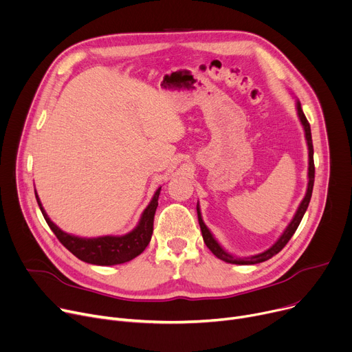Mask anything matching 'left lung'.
<instances>
[{"instance_id": "left-lung-1", "label": "left lung", "mask_w": 352, "mask_h": 352, "mask_svg": "<svg viewBox=\"0 0 352 352\" xmlns=\"http://www.w3.org/2000/svg\"><path fill=\"white\" fill-rule=\"evenodd\" d=\"M296 111H297V117H299V121L303 126L305 131V138H306V144H307V149H309V168H307V188H306V195L303 197V200L300 201L299 207H297L293 219L290 220V223L287 224V227L283 230V232L280 234V236L274 242L272 247H269L267 250H265L263 252L255 254V255H248V256H238L235 254H231L230 251H227L219 239L214 236V234L210 231V228L206 226V223L203 221V215H201V210H200V204L197 201V217H199V224L201 228V234H203V239L206 242L207 248L217 256L221 261L227 262V263H235V265H255V263H261L265 262L267 259L272 258L274 255H276L278 252H280L283 250V247L287 244L289 239L293 236L294 231L299 227L303 215L309 207L310 199H311V193H313V184H314V160H313V142H311V131H310V124L306 120V116L302 110L300 101L296 100Z\"/></svg>"}]
</instances>
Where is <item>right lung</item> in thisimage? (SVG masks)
Instances as JSON below:
<instances>
[{
    "label": "right lung",
    "instance_id": "obj_1",
    "mask_svg": "<svg viewBox=\"0 0 352 352\" xmlns=\"http://www.w3.org/2000/svg\"><path fill=\"white\" fill-rule=\"evenodd\" d=\"M160 188L162 187L156 188L152 200L149 201L146 208L142 211L140 221L137 226H135L133 230H131L124 235H102V236H94V238L78 236L60 230L49 219V215L45 211L36 190H35V196L47 226L53 232H55V235L58 236V239L62 242V244L76 258L91 265L111 266V265L125 263L133 258H137L148 247L153 232V217L157 207Z\"/></svg>",
    "mask_w": 352,
    "mask_h": 352
}]
</instances>
